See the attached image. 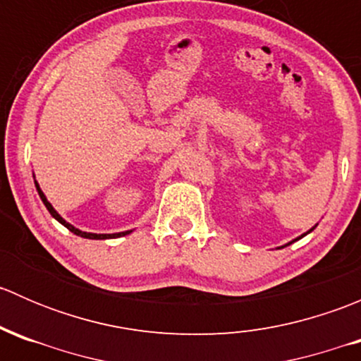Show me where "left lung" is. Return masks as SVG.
I'll use <instances>...</instances> for the list:
<instances>
[{
	"instance_id": "1",
	"label": "left lung",
	"mask_w": 361,
	"mask_h": 361,
	"mask_svg": "<svg viewBox=\"0 0 361 361\" xmlns=\"http://www.w3.org/2000/svg\"><path fill=\"white\" fill-rule=\"evenodd\" d=\"M314 228H316V225H314V227H312V228H309V231H307V232H305V234H302V235H300V238L293 239V241H292V243H295V241H298V239H302V238H304V235H307V234H309V232H312V231H314ZM292 243H288V245H292Z\"/></svg>"
}]
</instances>
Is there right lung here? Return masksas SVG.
<instances>
[{"mask_svg":"<svg viewBox=\"0 0 361 361\" xmlns=\"http://www.w3.org/2000/svg\"><path fill=\"white\" fill-rule=\"evenodd\" d=\"M35 185H36V190H38L39 199H42L43 204H45V207H47V209H49V213L52 214V216L56 218V220L59 221V224H63L64 227L68 228V231H71L73 234L80 235V238H85V239H111V238H120V235H127V234H130V232H133V231H126V232H116V234H92V232H83V231H80V228L73 227L71 224H68V221L64 220V218L61 216V214L57 213L56 209H54V206H52V204H50L49 201H47L45 194H43V192H42V188H39L38 181H36V180H35Z\"/></svg>","mask_w":361,"mask_h":361,"instance_id":"right-lung-1","label":"right lung"}]
</instances>
